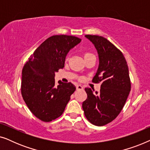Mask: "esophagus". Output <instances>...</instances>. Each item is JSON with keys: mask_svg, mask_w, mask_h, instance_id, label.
I'll use <instances>...</instances> for the list:
<instances>
[{"mask_svg": "<svg viewBox=\"0 0 150 150\" xmlns=\"http://www.w3.org/2000/svg\"><path fill=\"white\" fill-rule=\"evenodd\" d=\"M76 89L77 90H82V89H83V87L81 85H78L76 86Z\"/></svg>", "mask_w": 150, "mask_h": 150, "instance_id": "34e87169", "label": "esophagus"}]
</instances>
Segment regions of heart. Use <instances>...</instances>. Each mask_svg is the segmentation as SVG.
I'll list each match as a JSON object with an SVG mask.
<instances>
[{
	"label": "heart",
	"mask_w": 150,
	"mask_h": 150,
	"mask_svg": "<svg viewBox=\"0 0 150 150\" xmlns=\"http://www.w3.org/2000/svg\"><path fill=\"white\" fill-rule=\"evenodd\" d=\"M89 54H91V53H90V52H86L85 54V56H86V55H89Z\"/></svg>",
	"instance_id": "obj_1"
}]
</instances>
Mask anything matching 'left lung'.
Masks as SVG:
<instances>
[{
    "mask_svg": "<svg viewBox=\"0 0 150 150\" xmlns=\"http://www.w3.org/2000/svg\"><path fill=\"white\" fill-rule=\"evenodd\" d=\"M95 46L99 67L92 81L102 85L100 92L85 88L87 98L83 102L86 118L92 124L102 126L111 122L122 111L130 93L128 67L123 53L102 36L86 35Z\"/></svg>",
    "mask_w": 150,
    "mask_h": 150,
    "instance_id": "left-lung-1",
    "label": "left lung"
}]
</instances>
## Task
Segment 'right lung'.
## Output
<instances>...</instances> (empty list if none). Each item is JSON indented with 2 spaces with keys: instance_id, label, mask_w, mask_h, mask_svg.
Masks as SVG:
<instances>
[{
  "instance_id": "obj_1",
  "label": "right lung",
  "mask_w": 150,
  "mask_h": 150,
  "mask_svg": "<svg viewBox=\"0 0 150 150\" xmlns=\"http://www.w3.org/2000/svg\"><path fill=\"white\" fill-rule=\"evenodd\" d=\"M81 40L72 35H53L44 41L22 69L21 93L33 114L49 122L60 117L76 90L72 83L59 81L54 73L64 67L66 55Z\"/></svg>"
}]
</instances>
